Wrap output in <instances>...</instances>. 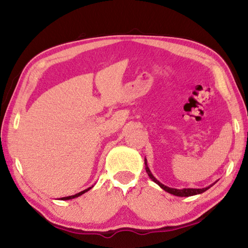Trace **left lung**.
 I'll return each instance as SVG.
<instances>
[{"mask_svg":"<svg viewBox=\"0 0 248 248\" xmlns=\"http://www.w3.org/2000/svg\"><path fill=\"white\" fill-rule=\"evenodd\" d=\"M144 164H145V170L146 173H148V175L150 176V178L153 180L154 183H156L159 187L162 188V189H164L165 191L170 192V194L174 195V196H177V197H190V196H195V195H199V194H202V192H204L205 190H208L210 187H212L213 185H215L216 183H213L212 185H210V186L205 187V188H183V189H176V188H170V187H167L165 186V185H163L162 183H159L158 180L154 177L153 174L151 173L150 169L148 167V161H146V158H144Z\"/></svg>","mask_w":248,"mask_h":248,"instance_id":"left-lung-1","label":"left lung"}]
</instances>
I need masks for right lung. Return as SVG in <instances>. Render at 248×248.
I'll return each mask as SVG.
<instances>
[{
  "mask_svg": "<svg viewBox=\"0 0 248 248\" xmlns=\"http://www.w3.org/2000/svg\"><path fill=\"white\" fill-rule=\"evenodd\" d=\"M92 187H93V186H92ZM92 187L87 188V189L83 190V191H81V192H78V194H75V195H73V196H69V197H62V198H60V199H61V200H70V199H74V198H77V197H79L81 195L85 194L86 191H89L90 189H92Z\"/></svg>",
  "mask_w": 248,
  "mask_h": 248,
  "instance_id": "right-lung-1",
  "label": "right lung"
}]
</instances>
